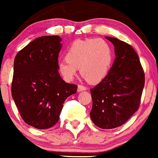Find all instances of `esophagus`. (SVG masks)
<instances>
[{"instance_id": "1", "label": "esophagus", "mask_w": 158, "mask_h": 158, "mask_svg": "<svg viewBox=\"0 0 158 158\" xmlns=\"http://www.w3.org/2000/svg\"><path fill=\"white\" fill-rule=\"evenodd\" d=\"M86 90H87V88L85 86H84V85H78V86H77V91H86Z\"/></svg>"}]
</instances>
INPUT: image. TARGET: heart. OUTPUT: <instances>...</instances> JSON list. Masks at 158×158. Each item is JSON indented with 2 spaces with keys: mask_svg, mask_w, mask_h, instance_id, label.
I'll use <instances>...</instances> for the list:
<instances>
[{
  "mask_svg": "<svg viewBox=\"0 0 158 158\" xmlns=\"http://www.w3.org/2000/svg\"><path fill=\"white\" fill-rule=\"evenodd\" d=\"M113 58V49L106 40H77L68 49L66 58L58 62V70L64 80L70 81L79 68L85 80L98 83L107 76Z\"/></svg>",
  "mask_w": 158,
  "mask_h": 158,
  "instance_id": "b5f03b06",
  "label": "heart"
}]
</instances>
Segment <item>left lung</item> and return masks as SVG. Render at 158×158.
I'll list each match as a JSON object with an SVG mask.
<instances>
[{
  "label": "left lung",
  "mask_w": 158,
  "mask_h": 158,
  "mask_svg": "<svg viewBox=\"0 0 158 158\" xmlns=\"http://www.w3.org/2000/svg\"><path fill=\"white\" fill-rule=\"evenodd\" d=\"M106 38L115 46V59L107 76L90 89V116L98 127L109 130L123 125L138 110L145 75L139 56L130 44Z\"/></svg>",
  "instance_id": "8db88e82"
}]
</instances>
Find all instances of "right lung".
<instances>
[{
  "label": "right lung",
  "instance_id": "add662e5",
  "mask_svg": "<svg viewBox=\"0 0 158 158\" xmlns=\"http://www.w3.org/2000/svg\"><path fill=\"white\" fill-rule=\"evenodd\" d=\"M61 41L58 35L39 37L15 58L11 95L25 123L40 130L57 123L65 100L77 89L58 72Z\"/></svg>",
  "mask_w": 158,
  "mask_h": 158
}]
</instances>
